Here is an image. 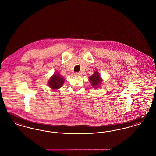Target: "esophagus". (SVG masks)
Here are the masks:
<instances>
[{"label": "esophagus", "instance_id": "obj_1", "mask_svg": "<svg viewBox=\"0 0 156 156\" xmlns=\"http://www.w3.org/2000/svg\"><path fill=\"white\" fill-rule=\"evenodd\" d=\"M74 75L76 76H80L81 75V73H75L74 74Z\"/></svg>", "mask_w": 156, "mask_h": 156}]
</instances>
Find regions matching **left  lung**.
Here are the masks:
<instances>
[{"label": "left lung", "mask_w": 156, "mask_h": 156, "mask_svg": "<svg viewBox=\"0 0 156 156\" xmlns=\"http://www.w3.org/2000/svg\"><path fill=\"white\" fill-rule=\"evenodd\" d=\"M89 81L93 88L97 89L100 87L102 83L103 80L101 78V75L99 74L98 70H96L93 74L89 76Z\"/></svg>", "instance_id": "obj_1"}]
</instances>
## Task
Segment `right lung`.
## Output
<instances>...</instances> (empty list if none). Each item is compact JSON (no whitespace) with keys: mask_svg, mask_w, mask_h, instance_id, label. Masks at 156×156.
Instances as JSON below:
<instances>
[{"mask_svg":"<svg viewBox=\"0 0 156 156\" xmlns=\"http://www.w3.org/2000/svg\"><path fill=\"white\" fill-rule=\"evenodd\" d=\"M65 79L59 74L58 72H55L48 81V85L52 90H57L62 87Z\"/></svg>","mask_w":156,"mask_h":156,"instance_id":"add662e5","label":"right lung"}]
</instances>
